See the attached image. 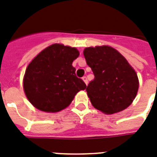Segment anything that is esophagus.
Instances as JSON below:
<instances>
[{"mask_svg": "<svg viewBox=\"0 0 157 157\" xmlns=\"http://www.w3.org/2000/svg\"><path fill=\"white\" fill-rule=\"evenodd\" d=\"M82 80H83V81L86 83V85H87V83H88V81H87V78H86V76H83L82 77Z\"/></svg>", "mask_w": 157, "mask_h": 157, "instance_id": "1", "label": "esophagus"}]
</instances>
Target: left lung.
<instances>
[{"mask_svg": "<svg viewBox=\"0 0 157 157\" xmlns=\"http://www.w3.org/2000/svg\"><path fill=\"white\" fill-rule=\"evenodd\" d=\"M83 54L94 75L86 87L91 104L107 115L126 109L139 90V78L133 67L109 45L86 47Z\"/></svg>", "mask_w": 157, "mask_h": 157, "instance_id": "8db88e82", "label": "left lung"}]
</instances>
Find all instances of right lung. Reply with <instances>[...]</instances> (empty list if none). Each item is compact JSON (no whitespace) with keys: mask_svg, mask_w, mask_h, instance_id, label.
I'll use <instances>...</instances> for the list:
<instances>
[{"mask_svg":"<svg viewBox=\"0 0 157 157\" xmlns=\"http://www.w3.org/2000/svg\"><path fill=\"white\" fill-rule=\"evenodd\" d=\"M78 50L63 44H53L40 51L28 64L23 86L28 101L36 109L59 112L71 104L86 84L75 74L72 62Z\"/></svg>","mask_w":157,"mask_h":157,"instance_id":"obj_1","label":"right lung"}]
</instances>
